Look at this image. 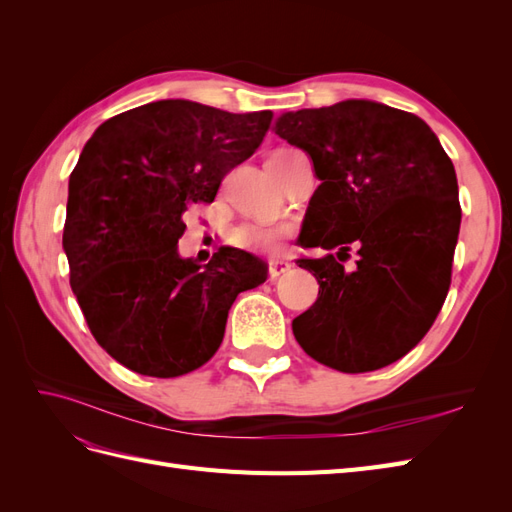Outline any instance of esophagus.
Returning <instances> with one entry per match:
<instances>
[{
    "instance_id": "esophagus-1",
    "label": "esophagus",
    "mask_w": 512,
    "mask_h": 512,
    "mask_svg": "<svg viewBox=\"0 0 512 512\" xmlns=\"http://www.w3.org/2000/svg\"><path fill=\"white\" fill-rule=\"evenodd\" d=\"M290 262H286V260H271L269 262V275H271V280H277V277L280 275H284L286 271H290Z\"/></svg>"
}]
</instances>
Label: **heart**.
Returning <instances> with one entry per match:
<instances>
[{
  "mask_svg": "<svg viewBox=\"0 0 512 512\" xmlns=\"http://www.w3.org/2000/svg\"><path fill=\"white\" fill-rule=\"evenodd\" d=\"M292 149L275 151L271 160L288 156ZM292 235L290 224H262V222H245L230 230L228 241L230 245L239 247L247 252H260V254H277L282 250L284 239Z\"/></svg>",
  "mask_w": 512,
  "mask_h": 512,
  "instance_id": "heart-1",
  "label": "heart"
}]
</instances>
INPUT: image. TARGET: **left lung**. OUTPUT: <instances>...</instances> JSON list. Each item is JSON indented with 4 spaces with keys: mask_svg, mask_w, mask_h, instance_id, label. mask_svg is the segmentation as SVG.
Returning <instances> with one entry per match:
<instances>
[{
    "mask_svg": "<svg viewBox=\"0 0 512 512\" xmlns=\"http://www.w3.org/2000/svg\"><path fill=\"white\" fill-rule=\"evenodd\" d=\"M273 130L320 179L299 243L337 258L359 247L354 271L333 254L297 260L320 290L292 320L294 337L344 374L395 363L431 329L451 286L461 224L451 158L421 117L374 100L284 113Z\"/></svg>",
    "mask_w": 512,
    "mask_h": 512,
    "instance_id": "1",
    "label": "left lung"
}]
</instances>
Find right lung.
<instances>
[{"mask_svg":"<svg viewBox=\"0 0 512 512\" xmlns=\"http://www.w3.org/2000/svg\"><path fill=\"white\" fill-rule=\"evenodd\" d=\"M271 117L158 100L104 121L85 143L68 183L70 286L96 342L136 374L177 378L205 365L237 294L267 280L250 252L224 245L200 265L177 243L185 209L213 203Z\"/></svg>","mask_w":512,"mask_h":512,"instance_id":"add662e5","label":"right lung"}]
</instances>
